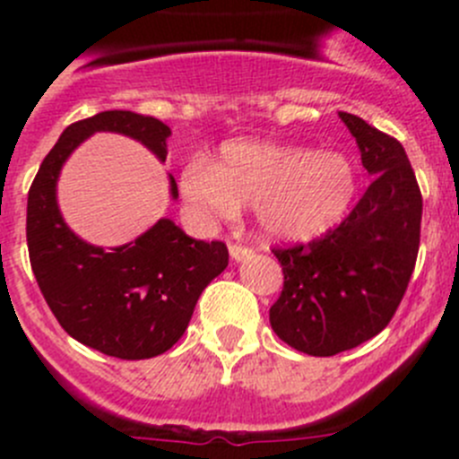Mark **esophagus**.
Listing matches in <instances>:
<instances>
[{
	"instance_id": "obj_1",
	"label": "esophagus",
	"mask_w": 459,
	"mask_h": 459,
	"mask_svg": "<svg viewBox=\"0 0 459 459\" xmlns=\"http://www.w3.org/2000/svg\"><path fill=\"white\" fill-rule=\"evenodd\" d=\"M229 251H230V257H233L235 262H239V259H247V257L253 255V248L242 247V244H238V242H230Z\"/></svg>"
}]
</instances>
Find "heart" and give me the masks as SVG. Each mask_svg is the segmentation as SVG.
Segmentation results:
<instances>
[{
	"label": "heart",
	"instance_id": "heart-1",
	"mask_svg": "<svg viewBox=\"0 0 459 459\" xmlns=\"http://www.w3.org/2000/svg\"><path fill=\"white\" fill-rule=\"evenodd\" d=\"M182 193L204 217H235L239 206H253L268 239L308 242L346 215L355 173L340 152L229 142L211 166L193 161L184 169Z\"/></svg>",
	"mask_w": 459,
	"mask_h": 459
}]
</instances>
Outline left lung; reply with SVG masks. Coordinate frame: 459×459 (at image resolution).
<instances>
[{"label":"left lung","mask_w":459,"mask_h":459,"mask_svg":"<svg viewBox=\"0 0 459 459\" xmlns=\"http://www.w3.org/2000/svg\"><path fill=\"white\" fill-rule=\"evenodd\" d=\"M371 186L340 226L308 244L273 248L284 289L271 307L281 342L331 358L377 335L395 316L420 251L422 193L395 137L340 113Z\"/></svg>","instance_id":"8db88e82"}]
</instances>
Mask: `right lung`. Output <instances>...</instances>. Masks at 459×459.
Wrapping results in <instances>:
<instances>
[{
	"instance_id": "1",
	"label": "right lung",
	"mask_w": 459,
	"mask_h": 459,
	"mask_svg": "<svg viewBox=\"0 0 459 459\" xmlns=\"http://www.w3.org/2000/svg\"><path fill=\"white\" fill-rule=\"evenodd\" d=\"M97 131L122 133L166 160L170 128L131 110H104L71 124L41 161L29 191L26 242L35 280L64 331L119 359L166 353L186 331L202 290L229 266L224 242H202L160 220L135 242L104 251L77 238L57 206L66 157ZM170 195L178 184L170 178Z\"/></svg>"
}]
</instances>
